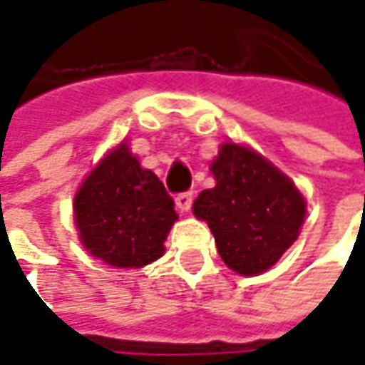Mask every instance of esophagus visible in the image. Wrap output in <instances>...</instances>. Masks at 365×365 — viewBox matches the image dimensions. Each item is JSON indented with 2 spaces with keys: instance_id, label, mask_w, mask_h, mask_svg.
Wrapping results in <instances>:
<instances>
[{
  "instance_id": "34e87169",
  "label": "esophagus",
  "mask_w": 365,
  "mask_h": 365,
  "mask_svg": "<svg viewBox=\"0 0 365 365\" xmlns=\"http://www.w3.org/2000/svg\"><path fill=\"white\" fill-rule=\"evenodd\" d=\"M175 204L182 212H187L192 208V192H182L175 196Z\"/></svg>"
}]
</instances>
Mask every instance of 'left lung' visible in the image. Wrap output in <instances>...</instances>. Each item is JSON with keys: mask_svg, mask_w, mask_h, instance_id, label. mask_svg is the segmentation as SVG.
I'll list each match as a JSON object with an SVG mask.
<instances>
[{"mask_svg": "<svg viewBox=\"0 0 365 365\" xmlns=\"http://www.w3.org/2000/svg\"><path fill=\"white\" fill-rule=\"evenodd\" d=\"M217 185L200 192L194 215L208 223L227 267L264 272L285 254L306 219V200L285 173L256 150L227 142L210 165Z\"/></svg>", "mask_w": 365, "mask_h": 365, "instance_id": "8db88e82", "label": "left lung"}]
</instances>
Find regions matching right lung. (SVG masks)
<instances>
[{
  "label": "right lung",
  "instance_id": "add662e5",
  "mask_svg": "<svg viewBox=\"0 0 365 365\" xmlns=\"http://www.w3.org/2000/svg\"><path fill=\"white\" fill-rule=\"evenodd\" d=\"M173 198L163 182L142 169L121 142L80 185L74 221L84 247L105 264L140 268L165 252V240L178 221Z\"/></svg>",
  "mask_w": 365,
  "mask_h": 365
}]
</instances>
